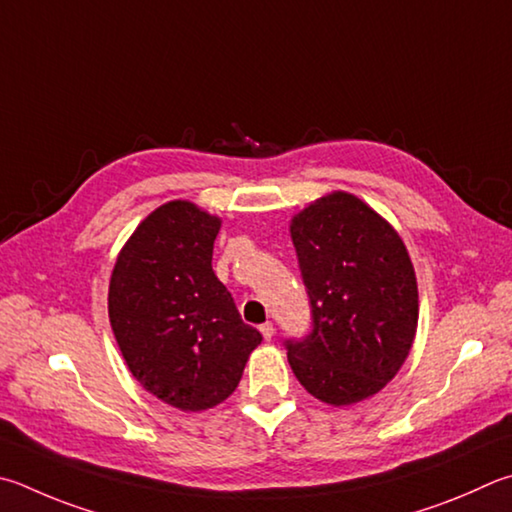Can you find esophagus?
Here are the masks:
<instances>
[{
    "instance_id": "1",
    "label": "esophagus",
    "mask_w": 512,
    "mask_h": 512,
    "mask_svg": "<svg viewBox=\"0 0 512 512\" xmlns=\"http://www.w3.org/2000/svg\"><path fill=\"white\" fill-rule=\"evenodd\" d=\"M259 331H262L264 340H271V338H273V333H275L273 322H264V324H259Z\"/></svg>"
}]
</instances>
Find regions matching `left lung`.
Wrapping results in <instances>:
<instances>
[{"label": "left lung", "instance_id": "8db88e82", "mask_svg": "<svg viewBox=\"0 0 512 512\" xmlns=\"http://www.w3.org/2000/svg\"><path fill=\"white\" fill-rule=\"evenodd\" d=\"M291 237L311 306V331L284 340L293 374L329 405L374 396L401 369L416 333L418 291L405 244L347 192L302 210Z\"/></svg>", "mask_w": 512, "mask_h": 512}]
</instances>
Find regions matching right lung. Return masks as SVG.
Wrapping results in <instances>:
<instances>
[{
	"instance_id": "right-lung-1",
	"label": "right lung",
	"mask_w": 512,
	"mask_h": 512,
	"mask_svg": "<svg viewBox=\"0 0 512 512\" xmlns=\"http://www.w3.org/2000/svg\"><path fill=\"white\" fill-rule=\"evenodd\" d=\"M219 226L188 201L165 203L129 237L109 282V322L129 371L183 412L226 401L262 342L212 271Z\"/></svg>"
}]
</instances>
